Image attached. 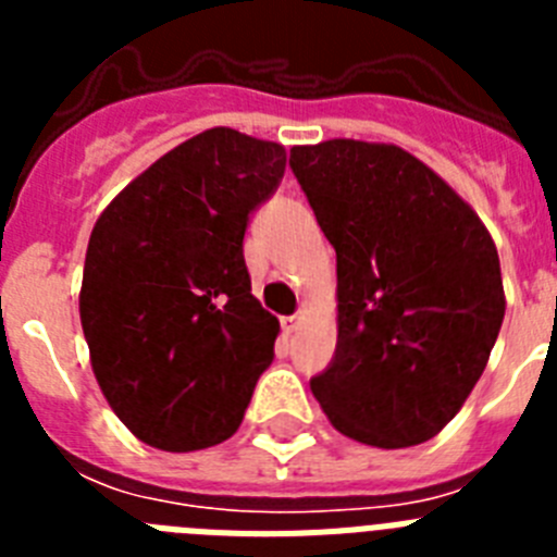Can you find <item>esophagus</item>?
<instances>
[{
	"mask_svg": "<svg viewBox=\"0 0 557 557\" xmlns=\"http://www.w3.org/2000/svg\"><path fill=\"white\" fill-rule=\"evenodd\" d=\"M298 323H301V318H298V314H289V318H282V332L284 334H293L295 329H298Z\"/></svg>",
	"mask_w": 557,
	"mask_h": 557,
	"instance_id": "34e87169",
	"label": "esophagus"
}]
</instances>
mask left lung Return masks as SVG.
Here are the masks:
<instances>
[{
    "instance_id": "8db88e82",
    "label": "left lung",
    "mask_w": 557,
    "mask_h": 557,
    "mask_svg": "<svg viewBox=\"0 0 557 557\" xmlns=\"http://www.w3.org/2000/svg\"><path fill=\"white\" fill-rule=\"evenodd\" d=\"M289 170L337 253V348L309 387L359 444H424L460 412L499 337L494 239L396 145L293 147Z\"/></svg>"
}]
</instances>
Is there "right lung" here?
I'll return each instance as SVG.
<instances>
[{"mask_svg":"<svg viewBox=\"0 0 557 557\" xmlns=\"http://www.w3.org/2000/svg\"><path fill=\"white\" fill-rule=\"evenodd\" d=\"M287 152L211 127L161 156L97 220L81 323L111 410L164 451L228 441L273 362L278 321L250 295L245 228Z\"/></svg>","mask_w":557,"mask_h":557,"instance_id":"right-lung-1","label":"right lung"}]
</instances>
